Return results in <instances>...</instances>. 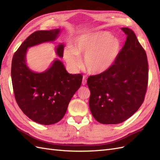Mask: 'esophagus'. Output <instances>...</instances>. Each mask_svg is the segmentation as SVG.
<instances>
[{"label":"esophagus","mask_w":160,"mask_h":160,"mask_svg":"<svg viewBox=\"0 0 160 160\" xmlns=\"http://www.w3.org/2000/svg\"><path fill=\"white\" fill-rule=\"evenodd\" d=\"M87 78H85V77H83V79H82V84L83 85H86V84H87Z\"/></svg>","instance_id":"esophagus-1"}]
</instances>
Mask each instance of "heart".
Masks as SVG:
<instances>
[{"label":"heart","instance_id":"obj_1","mask_svg":"<svg viewBox=\"0 0 160 160\" xmlns=\"http://www.w3.org/2000/svg\"><path fill=\"white\" fill-rule=\"evenodd\" d=\"M120 42L108 32H98L80 37L71 49H67L64 57L71 69L81 66L78 56H84V67L91 74L102 73L113 65L120 54Z\"/></svg>","mask_w":160,"mask_h":160}]
</instances>
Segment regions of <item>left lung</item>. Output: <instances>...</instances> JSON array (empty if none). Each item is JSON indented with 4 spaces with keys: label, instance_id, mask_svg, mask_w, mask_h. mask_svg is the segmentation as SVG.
<instances>
[{
    "label": "left lung",
    "instance_id": "8db88e82",
    "mask_svg": "<svg viewBox=\"0 0 160 160\" xmlns=\"http://www.w3.org/2000/svg\"><path fill=\"white\" fill-rule=\"evenodd\" d=\"M122 30L127 40L113 65L87 79L90 110L101 124H116L131 117L143 103L147 89V53L132 30Z\"/></svg>",
    "mask_w": 160,
    "mask_h": 160
}]
</instances>
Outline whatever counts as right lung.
Segmentation results:
<instances>
[{
	"mask_svg": "<svg viewBox=\"0 0 160 160\" xmlns=\"http://www.w3.org/2000/svg\"><path fill=\"white\" fill-rule=\"evenodd\" d=\"M60 29L37 31L28 37L13 54L12 81L17 104L29 118L37 123L49 125L62 119L74 93L82 83L80 73L71 74L59 60L53 61L42 73L30 70L25 62L28 47L55 40ZM64 45L60 44L56 53L63 57Z\"/></svg>",
	"mask_w": 160,
	"mask_h": 160,
	"instance_id": "right-lung-1",
	"label": "right lung"
}]
</instances>
